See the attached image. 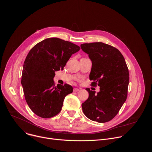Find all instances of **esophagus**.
Masks as SVG:
<instances>
[{
  "label": "esophagus",
  "instance_id": "34e87169",
  "mask_svg": "<svg viewBox=\"0 0 152 152\" xmlns=\"http://www.w3.org/2000/svg\"><path fill=\"white\" fill-rule=\"evenodd\" d=\"M79 90H80V89L77 88H75L73 89V91H74V92H77V91H79Z\"/></svg>",
  "mask_w": 152,
  "mask_h": 152
}]
</instances>
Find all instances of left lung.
I'll return each mask as SVG.
<instances>
[{"label":"left lung","mask_w":152,"mask_h":152,"mask_svg":"<svg viewBox=\"0 0 152 152\" xmlns=\"http://www.w3.org/2000/svg\"><path fill=\"white\" fill-rule=\"evenodd\" d=\"M82 50L92 62L90 79L100 86L97 93L86 88L89 97L82 104L86 117L99 123L112 120L125 102L129 73L125 59L116 48L103 42L85 43Z\"/></svg>","instance_id":"obj_1"}]
</instances>
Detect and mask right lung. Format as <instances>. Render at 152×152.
Wrapping results in <instances>:
<instances>
[{"mask_svg": "<svg viewBox=\"0 0 152 152\" xmlns=\"http://www.w3.org/2000/svg\"><path fill=\"white\" fill-rule=\"evenodd\" d=\"M80 48L69 41L49 38L38 42L24 62L21 85L30 109L38 116L48 118L62 109L67 95L73 92L68 84L55 85V72L63 70L71 56Z\"/></svg>", "mask_w": 152, "mask_h": 152, "instance_id": "right-lung-1", "label": "right lung"}]
</instances>
